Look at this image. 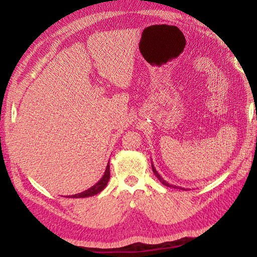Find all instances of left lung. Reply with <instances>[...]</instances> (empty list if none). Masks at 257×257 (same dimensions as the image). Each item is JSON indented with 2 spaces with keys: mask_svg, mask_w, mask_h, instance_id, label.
I'll list each match as a JSON object with an SVG mask.
<instances>
[{
  "mask_svg": "<svg viewBox=\"0 0 257 257\" xmlns=\"http://www.w3.org/2000/svg\"><path fill=\"white\" fill-rule=\"evenodd\" d=\"M152 170H153V172H154V175L156 176V178H158V179L162 182V184L164 185V186H167V187H173V188H179V189H181V190H186L185 188H182V187H177V186H173V185H170L169 184L168 181H165L162 177H161L160 175H159V172L156 171V169L154 168V165H153V162H152Z\"/></svg>",
  "mask_w": 257,
  "mask_h": 257,
  "instance_id": "8db88e82",
  "label": "left lung"
}]
</instances>
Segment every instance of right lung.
I'll use <instances>...</instances> for the list:
<instances>
[{
    "instance_id": "right-lung-1",
    "label": "right lung",
    "mask_w": 257,
    "mask_h": 257,
    "mask_svg": "<svg viewBox=\"0 0 257 257\" xmlns=\"http://www.w3.org/2000/svg\"><path fill=\"white\" fill-rule=\"evenodd\" d=\"M108 180H110V162H108L107 165H106L105 172H104L103 177L96 182V184L90 187V188H88L87 190L82 191V193L76 194V195H71V196H68V197H71V198H84V197L94 196V195H97L98 193H101V191L104 188H105Z\"/></svg>"
}]
</instances>
